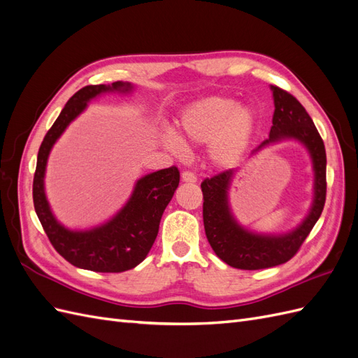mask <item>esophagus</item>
<instances>
[{
	"label": "esophagus",
	"instance_id": "1",
	"mask_svg": "<svg viewBox=\"0 0 358 358\" xmlns=\"http://www.w3.org/2000/svg\"><path fill=\"white\" fill-rule=\"evenodd\" d=\"M182 180H183V182H189V183H194V182H197V176L194 175L192 171L187 170V171H183V173H182Z\"/></svg>",
	"mask_w": 358,
	"mask_h": 358
}]
</instances>
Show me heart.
<instances>
[{
	"label": "heart",
	"instance_id": "heart-1",
	"mask_svg": "<svg viewBox=\"0 0 358 358\" xmlns=\"http://www.w3.org/2000/svg\"><path fill=\"white\" fill-rule=\"evenodd\" d=\"M255 128L252 110L225 96H206L189 104L179 117V129L191 143H210V158L220 166H231L245 154ZM166 146L183 152L185 143L175 131H166Z\"/></svg>",
	"mask_w": 358,
	"mask_h": 358
}]
</instances>
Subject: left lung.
Segmentation results:
<instances>
[{"label": "left lung", "instance_id": "1", "mask_svg": "<svg viewBox=\"0 0 358 358\" xmlns=\"http://www.w3.org/2000/svg\"><path fill=\"white\" fill-rule=\"evenodd\" d=\"M275 113L268 138L259 148L282 138H296L309 150L315 170V199L306 220L285 236H259L237 224L229 208V191L234 170H225L201 182L206 237L224 263L242 270H259L287 263L294 257L317 224L326 203V148L306 109L294 95L272 86ZM258 148V149H259ZM257 149V150H258Z\"/></svg>", "mask_w": 358, "mask_h": 358}]
</instances>
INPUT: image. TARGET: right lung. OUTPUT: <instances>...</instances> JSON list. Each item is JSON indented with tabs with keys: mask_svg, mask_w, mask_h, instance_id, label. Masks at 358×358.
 Here are the masks:
<instances>
[{
	"mask_svg": "<svg viewBox=\"0 0 358 358\" xmlns=\"http://www.w3.org/2000/svg\"><path fill=\"white\" fill-rule=\"evenodd\" d=\"M131 90V85H88L67 101L57 121L43 138L32 182V200L43 230L57 252L76 267L101 273L125 272L140 264L152 248L159 221L179 185V170L171 166L137 180L131 199L113 220L90 231H70L52 215L45 194V170L50 149L73 119L85 110L94 96L107 91Z\"/></svg>",
	"mask_w": 358,
	"mask_h": 358,
	"instance_id": "1",
	"label": "right lung"
}]
</instances>
